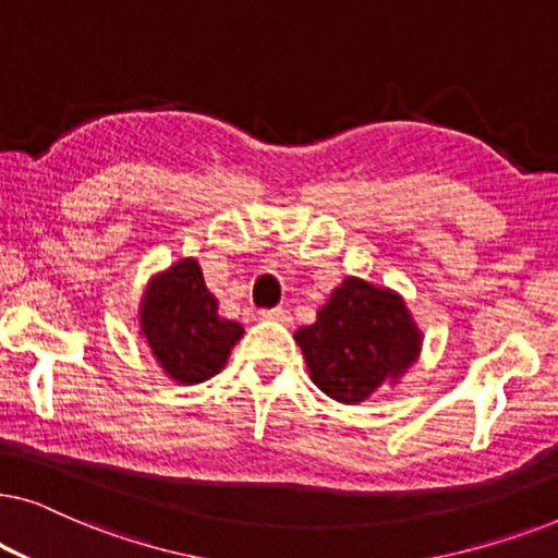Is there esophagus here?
<instances>
[{"label": "esophagus", "mask_w": 558, "mask_h": 558, "mask_svg": "<svg viewBox=\"0 0 558 558\" xmlns=\"http://www.w3.org/2000/svg\"><path fill=\"white\" fill-rule=\"evenodd\" d=\"M262 319H271V323H281L289 325L292 323V312L284 307H274V310H262Z\"/></svg>", "instance_id": "34e87169"}]
</instances>
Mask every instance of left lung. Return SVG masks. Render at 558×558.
<instances>
[{
	"mask_svg": "<svg viewBox=\"0 0 558 558\" xmlns=\"http://www.w3.org/2000/svg\"><path fill=\"white\" fill-rule=\"evenodd\" d=\"M294 340L312 384L340 403H361L396 384L422 353V330L401 294L357 277L342 281Z\"/></svg>",
	"mask_w": 558,
	"mask_h": 558,
	"instance_id": "8db88e82",
	"label": "left lung"
}]
</instances>
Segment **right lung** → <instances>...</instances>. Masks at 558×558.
Returning a JSON list of instances; mask_svg holds the SVG:
<instances>
[{
    "mask_svg": "<svg viewBox=\"0 0 558 558\" xmlns=\"http://www.w3.org/2000/svg\"><path fill=\"white\" fill-rule=\"evenodd\" d=\"M140 330L159 368L182 386L216 376L243 335L239 323L218 315L197 258H180L151 277L140 304Z\"/></svg>",
    "mask_w": 558,
    "mask_h": 558,
    "instance_id": "1",
    "label": "right lung"
}]
</instances>
